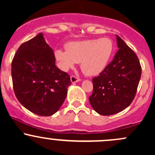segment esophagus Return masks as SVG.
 Listing matches in <instances>:
<instances>
[{
  "label": "esophagus",
  "mask_w": 155,
  "mask_h": 155,
  "mask_svg": "<svg viewBox=\"0 0 155 155\" xmlns=\"http://www.w3.org/2000/svg\"><path fill=\"white\" fill-rule=\"evenodd\" d=\"M70 80H71L72 83H76V82L81 81V79L76 76H70Z\"/></svg>",
  "instance_id": "obj_1"
}]
</instances>
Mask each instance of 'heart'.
I'll use <instances>...</instances> for the list:
<instances>
[{"instance_id": "obj_1", "label": "heart", "mask_w": 155, "mask_h": 155, "mask_svg": "<svg viewBox=\"0 0 155 155\" xmlns=\"http://www.w3.org/2000/svg\"><path fill=\"white\" fill-rule=\"evenodd\" d=\"M66 51L56 49L54 57L63 70H67L80 63L82 71L93 76L105 69L113 54L114 43L109 37L68 43Z\"/></svg>"}]
</instances>
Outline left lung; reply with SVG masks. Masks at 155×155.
<instances>
[{"label":"left lung","instance_id":"8db88e82","mask_svg":"<svg viewBox=\"0 0 155 155\" xmlns=\"http://www.w3.org/2000/svg\"><path fill=\"white\" fill-rule=\"evenodd\" d=\"M119 49L113 60L99 76L93 78V92L89 101L102 115L121 112L135 97L141 77L142 68L136 53L116 35Z\"/></svg>","mask_w":155,"mask_h":155}]
</instances>
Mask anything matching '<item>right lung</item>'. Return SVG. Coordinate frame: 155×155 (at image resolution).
<instances>
[{"instance_id": "right-lung-1", "label": "right lung", "mask_w": 155, "mask_h": 155, "mask_svg": "<svg viewBox=\"0 0 155 155\" xmlns=\"http://www.w3.org/2000/svg\"><path fill=\"white\" fill-rule=\"evenodd\" d=\"M14 93L34 114L50 116L61 107L71 85L70 77L55 66L52 48L42 33L22 43L11 67Z\"/></svg>"}]
</instances>
